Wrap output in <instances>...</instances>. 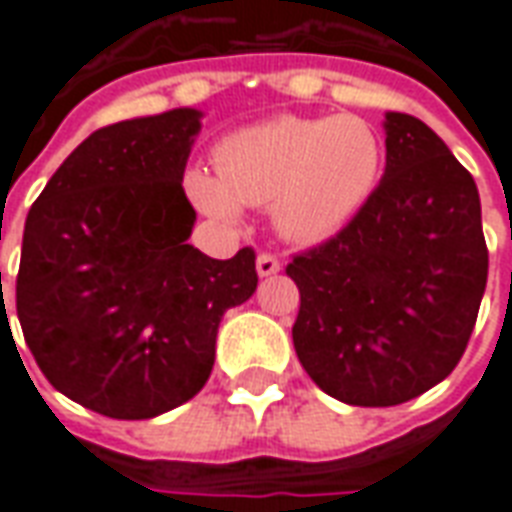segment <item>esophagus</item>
Returning a JSON list of instances; mask_svg holds the SVG:
<instances>
[{"label": "esophagus", "instance_id": "obj_1", "mask_svg": "<svg viewBox=\"0 0 512 512\" xmlns=\"http://www.w3.org/2000/svg\"><path fill=\"white\" fill-rule=\"evenodd\" d=\"M279 274V260L274 255L257 257V277H274Z\"/></svg>", "mask_w": 512, "mask_h": 512}]
</instances>
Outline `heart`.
Returning a JSON list of instances; mask_svg holds the SVG:
<instances>
[{"label": "heart", "instance_id": "b5f03b06", "mask_svg": "<svg viewBox=\"0 0 512 512\" xmlns=\"http://www.w3.org/2000/svg\"><path fill=\"white\" fill-rule=\"evenodd\" d=\"M216 172L191 167L189 200L205 216L235 222L241 205H268L293 244H318L354 222L373 197L384 142L359 115H282L238 128L213 150Z\"/></svg>", "mask_w": 512, "mask_h": 512}]
</instances>
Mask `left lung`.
Wrapping results in <instances>:
<instances>
[{
    "mask_svg": "<svg viewBox=\"0 0 512 512\" xmlns=\"http://www.w3.org/2000/svg\"><path fill=\"white\" fill-rule=\"evenodd\" d=\"M384 178L354 222L293 257V345L348 406H397L450 376L488 279L474 178L422 120L386 112Z\"/></svg>",
    "mask_w": 512,
    "mask_h": 512,
    "instance_id": "obj_1",
    "label": "left lung"
}]
</instances>
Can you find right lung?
I'll return each mask as SVG.
<instances>
[{
    "instance_id": "add662e5",
    "label": "right lung",
    "mask_w": 512,
    "mask_h": 512,
    "mask_svg": "<svg viewBox=\"0 0 512 512\" xmlns=\"http://www.w3.org/2000/svg\"><path fill=\"white\" fill-rule=\"evenodd\" d=\"M200 117L169 109L98 128L29 208L21 332L49 384L104 417L150 419L197 395L222 315L257 288L249 246L213 260L189 244L183 172Z\"/></svg>"
}]
</instances>
